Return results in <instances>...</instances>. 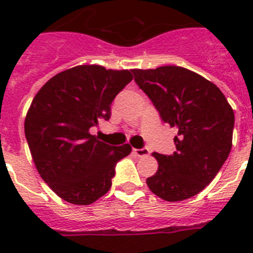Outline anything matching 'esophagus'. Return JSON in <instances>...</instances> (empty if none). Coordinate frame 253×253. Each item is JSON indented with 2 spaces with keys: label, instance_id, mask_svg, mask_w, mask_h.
I'll list each match as a JSON object with an SVG mask.
<instances>
[{
  "label": "esophagus",
  "instance_id": "34e87169",
  "mask_svg": "<svg viewBox=\"0 0 253 253\" xmlns=\"http://www.w3.org/2000/svg\"><path fill=\"white\" fill-rule=\"evenodd\" d=\"M134 154L136 155V156H139V158H143V156H147V155L150 154V151H148V148H134Z\"/></svg>",
  "mask_w": 253,
  "mask_h": 253
}]
</instances>
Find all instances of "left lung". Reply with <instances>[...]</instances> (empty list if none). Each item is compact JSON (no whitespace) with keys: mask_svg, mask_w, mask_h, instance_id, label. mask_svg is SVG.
<instances>
[{"mask_svg":"<svg viewBox=\"0 0 253 253\" xmlns=\"http://www.w3.org/2000/svg\"><path fill=\"white\" fill-rule=\"evenodd\" d=\"M132 73L163 121L178 130L174 154H154L159 168L147 178L148 188L169 202L196 196L211 182L231 151L232 107L216 85L182 67Z\"/></svg>","mask_w":253,"mask_h":253,"instance_id":"obj_1","label":"left lung"}]
</instances>
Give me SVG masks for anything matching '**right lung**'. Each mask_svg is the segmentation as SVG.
Here are the masks:
<instances>
[{
    "label": "right lung",
    "mask_w": 253,
    "mask_h": 253,
    "mask_svg": "<svg viewBox=\"0 0 253 253\" xmlns=\"http://www.w3.org/2000/svg\"><path fill=\"white\" fill-rule=\"evenodd\" d=\"M131 80L127 69L77 65L34 97L25 119L30 152L45 184L69 204L90 205L106 194L117 163L130 155V144L110 146L89 130L109 121L113 99Z\"/></svg>",
    "instance_id": "obj_1"
}]
</instances>
